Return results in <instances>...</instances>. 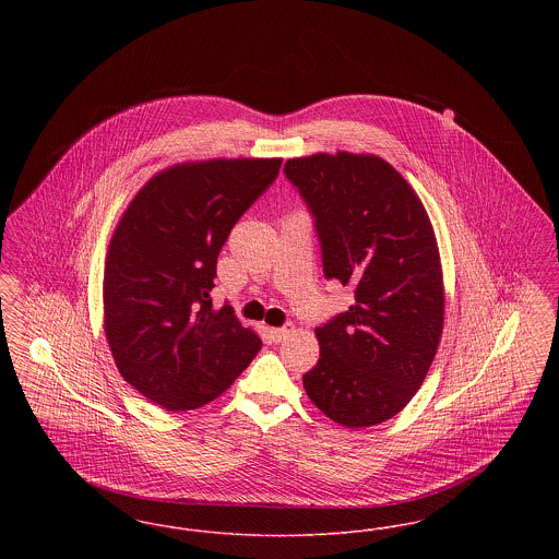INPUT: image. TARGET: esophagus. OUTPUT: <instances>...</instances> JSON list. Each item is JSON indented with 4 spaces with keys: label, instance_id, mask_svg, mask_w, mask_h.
Returning <instances> with one entry per match:
<instances>
[{
    "label": "esophagus",
    "instance_id": "obj_1",
    "mask_svg": "<svg viewBox=\"0 0 559 559\" xmlns=\"http://www.w3.org/2000/svg\"><path fill=\"white\" fill-rule=\"evenodd\" d=\"M289 333H292V324H285V326H278V329H270V340H272L274 344H278V342H283Z\"/></svg>",
    "mask_w": 559,
    "mask_h": 559
}]
</instances>
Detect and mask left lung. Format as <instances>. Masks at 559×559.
<instances>
[{
  "label": "left lung",
  "mask_w": 559,
  "mask_h": 559,
  "mask_svg": "<svg viewBox=\"0 0 559 559\" xmlns=\"http://www.w3.org/2000/svg\"><path fill=\"white\" fill-rule=\"evenodd\" d=\"M283 171L314 217L324 278L354 289V306L317 329L306 394L340 426L383 424L421 388L442 335V270L426 207L374 155L319 153Z\"/></svg>",
  "instance_id": "8db88e82"
}]
</instances>
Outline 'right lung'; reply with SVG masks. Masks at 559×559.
<instances>
[{"mask_svg": "<svg viewBox=\"0 0 559 559\" xmlns=\"http://www.w3.org/2000/svg\"><path fill=\"white\" fill-rule=\"evenodd\" d=\"M283 159H213L151 178L123 213L105 266V331L115 365L167 411L226 392L262 340L224 304L213 310L219 249Z\"/></svg>", "mask_w": 559, "mask_h": 559, "instance_id": "1", "label": "right lung"}]
</instances>
